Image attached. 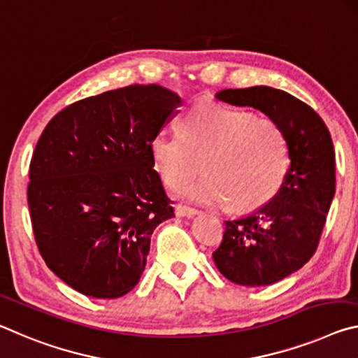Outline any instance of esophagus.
I'll return each instance as SVG.
<instances>
[{"label":"esophagus","mask_w":358,"mask_h":358,"mask_svg":"<svg viewBox=\"0 0 358 358\" xmlns=\"http://www.w3.org/2000/svg\"><path fill=\"white\" fill-rule=\"evenodd\" d=\"M176 215H178V217H192V215H195L198 210L195 209V208H190V206H185V204H178V206H176Z\"/></svg>","instance_id":"34e87169"}]
</instances>
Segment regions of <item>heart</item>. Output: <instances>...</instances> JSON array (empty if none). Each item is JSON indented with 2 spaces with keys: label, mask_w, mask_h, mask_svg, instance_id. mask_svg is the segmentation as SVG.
Masks as SVG:
<instances>
[{
  "label": "heart",
  "mask_w": 358,
  "mask_h": 358,
  "mask_svg": "<svg viewBox=\"0 0 358 358\" xmlns=\"http://www.w3.org/2000/svg\"><path fill=\"white\" fill-rule=\"evenodd\" d=\"M179 133L160 131L150 154L162 179L180 189L201 168L206 176L185 190L204 204L252 210L271 201L289 168L287 138L276 120L219 103H198L180 122Z\"/></svg>",
  "instance_id": "obj_1"
}]
</instances>
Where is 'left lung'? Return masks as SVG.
Instances as JSON below:
<instances>
[{
	"label": "left lung",
	"instance_id": "8db88e82",
	"mask_svg": "<svg viewBox=\"0 0 358 358\" xmlns=\"http://www.w3.org/2000/svg\"><path fill=\"white\" fill-rule=\"evenodd\" d=\"M233 106L262 110L282 127L290 165L279 192L248 217L225 222L215 266L234 284L257 287L284 279L311 260L335 196V149L315 110L271 87L219 92Z\"/></svg>",
	"mask_w": 358,
	"mask_h": 358
}]
</instances>
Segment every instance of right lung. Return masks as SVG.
Here are the masks:
<instances>
[{
    "label": "right lung",
    "mask_w": 358,
    "mask_h": 358,
    "mask_svg": "<svg viewBox=\"0 0 358 358\" xmlns=\"http://www.w3.org/2000/svg\"><path fill=\"white\" fill-rule=\"evenodd\" d=\"M180 104L133 84L69 104L39 136L27 190L34 241L80 294L119 298L139 282L152 233L174 215L150 141Z\"/></svg>",
    "instance_id": "obj_1"
}]
</instances>
